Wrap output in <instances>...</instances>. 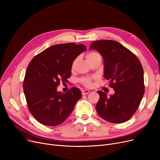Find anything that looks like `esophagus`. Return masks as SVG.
Returning a JSON list of instances; mask_svg holds the SVG:
<instances>
[{"mask_svg": "<svg viewBox=\"0 0 160 160\" xmlns=\"http://www.w3.org/2000/svg\"><path fill=\"white\" fill-rule=\"evenodd\" d=\"M89 93V91L88 90V89H84V90L82 91V95H86V94H88V93Z\"/></svg>", "mask_w": 160, "mask_h": 160, "instance_id": "esophagus-1", "label": "esophagus"}]
</instances>
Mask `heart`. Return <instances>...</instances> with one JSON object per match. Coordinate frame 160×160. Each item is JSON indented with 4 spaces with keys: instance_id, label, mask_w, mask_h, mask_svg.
Instances as JSON below:
<instances>
[{
    "instance_id": "obj_1",
    "label": "heart",
    "mask_w": 160,
    "mask_h": 160,
    "mask_svg": "<svg viewBox=\"0 0 160 160\" xmlns=\"http://www.w3.org/2000/svg\"><path fill=\"white\" fill-rule=\"evenodd\" d=\"M100 55L95 52H89L86 54V58L88 60V61L89 62L90 61L93 60V59H95V58H97V56H99ZM76 62H77V60H75L73 63H72V67L74 65ZM80 82L82 83L83 86H85L86 87H90L91 86V81H92V78L91 77H86V78H83L82 79H80Z\"/></svg>"
}]
</instances>
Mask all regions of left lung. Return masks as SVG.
<instances>
[{"label": "left lung", "mask_w": 160, "mask_h": 160, "mask_svg": "<svg viewBox=\"0 0 160 160\" xmlns=\"http://www.w3.org/2000/svg\"><path fill=\"white\" fill-rule=\"evenodd\" d=\"M94 49L104 60V77L110 80L115 93L108 97L98 91L96 110L104 120L122 123L129 120L138 109L145 93L144 72L138 57L119 42L103 39L93 41Z\"/></svg>", "instance_id": "obj_1"}]
</instances>
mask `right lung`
<instances>
[{
	"label": "right lung",
	"mask_w": 160,
	"mask_h": 160,
	"mask_svg": "<svg viewBox=\"0 0 160 160\" xmlns=\"http://www.w3.org/2000/svg\"><path fill=\"white\" fill-rule=\"evenodd\" d=\"M87 47L73 43L52 45L33 58L23 81L28 110L40 123L54 127L64 122L82 97L80 90L72 88L67 93L57 91L60 82L71 75L74 60Z\"/></svg>",
	"instance_id": "add662e5"
}]
</instances>
